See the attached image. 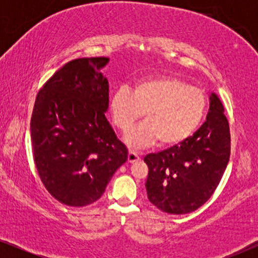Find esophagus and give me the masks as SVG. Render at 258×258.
<instances>
[{
    "label": "esophagus",
    "instance_id": "1",
    "mask_svg": "<svg viewBox=\"0 0 258 258\" xmlns=\"http://www.w3.org/2000/svg\"><path fill=\"white\" fill-rule=\"evenodd\" d=\"M127 160H128V162H136V161H138V160H139V155L137 153L131 152V150H130L128 156H127Z\"/></svg>",
    "mask_w": 258,
    "mask_h": 258
}]
</instances>
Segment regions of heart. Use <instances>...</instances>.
<instances>
[{
    "instance_id": "b5f03b06",
    "label": "heart",
    "mask_w": 258,
    "mask_h": 258,
    "mask_svg": "<svg viewBox=\"0 0 258 258\" xmlns=\"http://www.w3.org/2000/svg\"><path fill=\"white\" fill-rule=\"evenodd\" d=\"M203 90L173 75L139 80L131 92L119 88L112 94L110 112L115 126L127 133L146 112L147 122L132 131L127 143L146 148L156 141L161 147L183 143L199 128L206 111Z\"/></svg>"
}]
</instances>
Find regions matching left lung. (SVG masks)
Returning a JSON list of instances; mask_svg holds the SVG:
<instances>
[{
  "label": "left lung",
  "mask_w": 258,
  "mask_h": 258,
  "mask_svg": "<svg viewBox=\"0 0 258 258\" xmlns=\"http://www.w3.org/2000/svg\"><path fill=\"white\" fill-rule=\"evenodd\" d=\"M220 98L210 96L203 126L178 146L148 154V199L161 211L173 215L203 206L220 184L230 156L229 122Z\"/></svg>",
  "instance_id": "1"
}]
</instances>
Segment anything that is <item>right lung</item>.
Instances as JSON below:
<instances>
[{
    "mask_svg": "<svg viewBox=\"0 0 258 258\" xmlns=\"http://www.w3.org/2000/svg\"><path fill=\"white\" fill-rule=\"evenodd\" d=\"M109 58L74 59L38 91L30 131L34 161L44 188L68 206H86L105 191L127 160V149L105 117Z\"/></svg>",
    "mask_w": 258,
    "mask_h": 258,
    "instance_id": "add662e5",
    "label": "right lung"
}]
</instances>
